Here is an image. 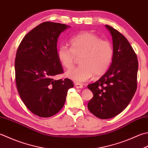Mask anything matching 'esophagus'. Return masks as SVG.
Masks as SVG:
<instances>
[{"mask_svg": "<svg viewBox=\"0 0 148 148\" xmlns=\"http://www.w3.org/2000/svg\"><path fill=\"white\" fill-rule=\"evenodd\" d=\"M75 86H76V87L77 88H83V85L82 84H81V83H76L75 84Z\"/></svg>", "mask_w": 148, "mask_h": 148, "instance_id": "1", "label": "esophagus"}]
</instances>
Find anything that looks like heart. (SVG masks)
I'll return each mask as SVG.
<instances>
[{
  "label": "heart",
  "mask_w": 148,
  "mask_h": 148,
  "mask_svg": "<svg viewBox=\"0 0 148 148\" xmlns=\"http://www.w3.org/2000/svg\"><path fill=\"white\" fill-rule=\"evenodd\" d=\"M71 47L62 45L58 50L59 61L66 69H71L80 58L79 67L66 72V76L77 83L86 82L94 76L105 74L114 57L111 42L90 32H83L72 38Z\"/></svg>",
  "instance_id": "heart-1"
}]
</instances>
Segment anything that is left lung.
<instances>
[{"mask_svg":"<svg viewBox=\"0 0 148 148\" xmlns=\"http://www.w3.org/2000/svg\"><path fill=\"white\" fill-rule=\"evenodd\" d=\"M106 27L112 36V63L99 80L87 86L94 95L88 103V108L102 119L112 118L122 112L137 88V54L123 34L108 25Z\"/></svg>","mask_w":148,"mask_h":148,"instance_id":"left-lung-1","label":"left lung"}]
</instances>
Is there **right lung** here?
Segmentation results:
<instances>
[{
  "label": "right lung",
  "mask_w": 148,
  "mask_h": 148,
  "mask_svg": "<svg viewBox=\"0 0 148 148\" xmlns=\"http://www.w3.org/2000/svg\"><path fill=\"white\" fill-rule=\"evenodd\" d=\"M68 27L60 23L43 22L26 34L16 51L17 90L26 107L39 117L56 114L64 105L69 89L74 86L68 78L53 79L64 72L58 57L57 42L60 33Z\"/></svg>",
  "instance_id": "right-lung-1"
}]
</instances>
